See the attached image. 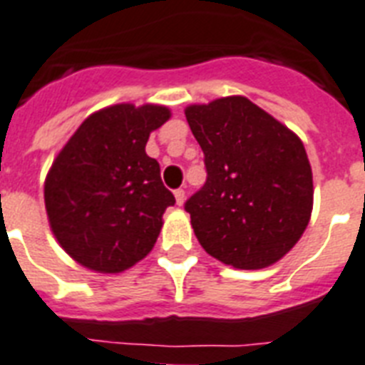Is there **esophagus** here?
<instances>
[{"mask_svg":"<svg viewBox=\"0 0 365 365\" xmlns=\"http://www.w3.org/2000/svg\"><path fill=\"white\" fill-rule=\"evenodd\" d=\"M185 200H186V195H185V190L182 188H179V190H175V201H177V205H182L185 203Z\"/></svg>","mask_w":365,"mask_h":365,"instance_id":"obj_1","label":"esophagus"}]
</instances>
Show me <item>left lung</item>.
Returning a JSON list of instances; mask_svg holds the SVG:
<instances>
[{
  "instance_id": "obj_1",
  "label": "left lung",
  "mask_w": 365,
  "mask_h": 365,
  "mask_svg": "<svg viewBox=\"0 0 365 365\" xmlns=\"http://www.w3.org/2000/svg\"><path fill=\"white\" fill-rule=\"evenodd\" d=\"M207 182L185 209L203 250L235 269L284 257L312 218L313 175L302 140L246 96L185 110Z\"/></svg>"
}]
</instances>
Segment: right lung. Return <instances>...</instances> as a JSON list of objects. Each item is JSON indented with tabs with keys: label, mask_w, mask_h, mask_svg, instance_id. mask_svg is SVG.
Segmentation results:
<instances>
[{
	"label": "right lung",
	"mask_w": 365,
	"mask_h": 365,
	"mask_svg": "<svg viewBox=\"0 0 365 365\" xmlns=\"http://www.w3.org/2000/svg\"><path fill=\"white\" fill-rule=\"evenodd\" d=\"M170 117V108L158 104L102 108L56 156L44 180L48 222L59 246L81 267L123 272L155 246L162 215L175 197L145 145Z\"/></svg>",
	"instance_id": "add662e5"
}]
</instances>
